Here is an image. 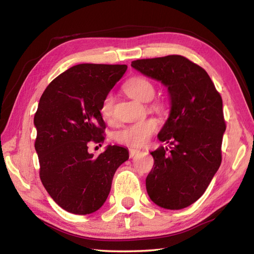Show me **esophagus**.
Segmentation results:
<instances>
[{"mask_svg": "<svg viewBox=\"0 0 254 254\" xmlns=\"http://www.w3.org/2000/svg\"><path fill=\"white\" fill-rule=\"evenodd\" d=\"M141 150L137 149V148H130L128 149V155H130V157H134V156L137 155Z\"/></svg>", "mask_w": 254, "mask_h": 254, "instance_id": "34e87169", "label": "esophagus"}]
</instances>
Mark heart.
Here are the masks:
<instances>
[{
    "label": "heart",
    "instance_id": "obj_1",
    "mask_svg": "<svg viewBox=\"0 0 254 254\" xmlns=\"http://www.w3.org/2000/svg\"><path fill=\"white\" fill-rule=\"evenodd\" d=\"M124 91L133 99L147 102L154 98L155 87L152 82L147 78L137 76L127 80L126 85H124ZM113 104H115V98H113L111 94H108L105 97L104 101H102L100 108L101 115L106 120H111L113 113ZM150 108L153 110L160 111L164 109V106L160 102H156V104L150 106ZM157 128L158 121L156 119H143V120L136 121L122 127L120 131L116 133L115 138L120 144L127 145V146L132 147H139L148 142V139L157 131Z\"/></svg>",
    "mask_w": 254,
    "mask_h": 254
}]
</instances>
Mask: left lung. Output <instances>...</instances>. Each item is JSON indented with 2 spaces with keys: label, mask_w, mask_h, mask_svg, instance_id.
Listing matches in <instances>:
<instances>
[{
  "label": "left lung",
  "mask_w": 254,
  "mask_h": 254,
  "mask_svg": "<svg viewBox=\"0 0 254 254\" xmlns=\"http://www.w3.org/2000/svg\"><path fill=\"white\" fill-rule=\"evenodd\" d=\"M131 66L163 83L170 115L158 133L160 146L146 178L150 199L167 209H181L203 195L222 163L226 130L222 96L203 67L182 56L142 59Z\"/></svg>",
  "instance_id": "8db88e82"
}]
</instances>
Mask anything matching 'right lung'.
Instances as JSON below:
<instances>
[{"label": "right lung", "instance_id": "add662e5", "mask_svg": "<svg viewBox=\"0 0 254 254\" xmlns=\"http://www.w3.org/2000/svg\"><path fill=\"white\" fill-rule=\"evenodd\" d=\"M127 68L124 64H77L53 79L39 100L34 118L39 176L66 212L86 215L99 209L116 170L128 159L127 148L117 145L98 157L88 153L91 143L105 141L101 104Z\"/></svg>", "mask_w": 254, "mask_h": 254}]
</instances>
